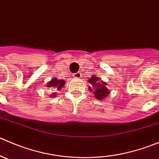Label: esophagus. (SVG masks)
<instances>
[{
	"label": "esophagus",
	"instance_id": "34e87169",
	"mask_svg": "<svg viewBox=\"0 0 159 159\" xmlns=\"http://www.w3.org/2000/svg\"><path fill=\"white\" fill-rule=\"evenodd\" d=\"M74 77H75V78H81V74L80 73V72H78V73H76L75 75H74Z\"/></svg>",
	"mask_w": 159,
	"mask_h": 159
}]
</instances>
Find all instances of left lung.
Wrapping results in <instances>:
<instances>
[{
  "mask_svg": "<svg viewBox=\"0 0 159 159\" xmlns=\"http://www.w3.org/2000/svg\"><path fill=\"white\" fill-rule=\"evenodd\" d=\"M88 82L91 84L89 87V91L94 94L96 99L104 100L110 94V90L107 87L108 84L96 75H93L89 78Z\"/></svg>",
  "mask_w": 159,
  "mask_h": 159,
  "instance_id": "8db88e82",
  "label": "left lung"
}]
</instances>
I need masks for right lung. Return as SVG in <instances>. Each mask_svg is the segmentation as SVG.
<instances>
[{"mask_svg":"<svg viewBox=\"0 0 159 159\" xmlns=\"http://www.w3.org/2000/svg\"><path fill=\"white\" fill-rule=\"evenodd\" d=\"M65 81L64 80H60L57 79V78H53V79H51V81L48 82V84H46V87L48 88L49 89H54V92H53L52 94L50 95L51 98H54L57 96V91H61V89L65 86Z\"/></svg>","mask_w":159,"mask_h":159,"instance_id":"add662e5","label":"right lung"}]
</instances>
